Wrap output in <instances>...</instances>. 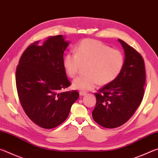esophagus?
I'll list each match as a JSON object with an SVG mask.
<instances>
[{
    "instance_id": "obj_1",
    "label": "esophagus",
    "mask_w": 158,
    "mask_h": 158,
    "mask_svg": "<svg viewBox=\"0 0 158 158\" xmlns=\"http://www.w3.org/2000/svg\"><path fill=\"white\" fill-rule=\"evenodd\" d=\"M86 94H87V93L85 92H84V91H80L79 92V95L81 96H84V95H85Z\"/></svg>"
}]
</instances>
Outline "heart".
<instances>
[{"label":"heart","mask_w":158,"mask_h":158,"mask_svg":"<svg viewBox=\"0 0 158 158\" xmlns=\"http://www.w3.org/2000/svg\"><path fill=\"white\" fill-rule=\"evenodd\" d=\"M87 65V75L73 82L74 89L88 91L98 84H110L119 75L124 65V57L118 50L112 49L96 40H83L76 48V53H68L63 58V66L68 75L74 78L82 65Z\"/></svg>","instance_id":"1"}]
</instances>
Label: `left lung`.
Returning a JSON list of instances; mask_svg holds the SVG:
<instances>
[{"mask_svg":"<svg viewBox=\"0 0 158 158\" xmlns=\"http://www.w3.org/2000/svg\"><path fill=\"white\" fill-rule=\"evenodd\" d=\"M125 52L124 65L117 78L95 93L94 121L106 128H116L129 120L142 101L146 70L142 56L133 47L118 39Z\"/></svg>","mask_w":158,"mask_h":158,"instance_id":"obj_1","label":"left lung"}]
</instances>
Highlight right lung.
Here are the masks:
<instances>
[{
    "instance_id": "obj_1",
    "label": "right lung",
    "mask_w": 158,
    "mask_h": 158,
    "mask_svg": "<svg viewBox=\"0 0 158 158\" xmlns=\"http://www.w3.org/2000/svg\"><path fill=\"white\" fill-rule=\"evenodd\" d=\"M39 42L32 43L21 55L16 85L29 118L40 127L52 129L65 121L79 94L77 90L58 93L71 85L63 66V53L69 42L62 35L49 37L41 46Z\"/></svg>"
}]
</instances>
